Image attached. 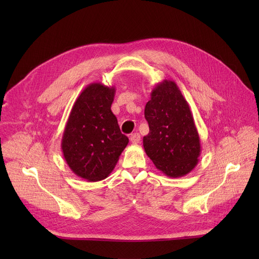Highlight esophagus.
Returning <instances> with one entry per match:
<instances>
[{"mask_svg": "<svg viewBox=\"0 0 259 259\" xmlns=\"http://www.w3.org/2000/svg\"><path fill=\"white\" fill-rule=\"evenodd\" d=\"M129 139H130V142L132 144H139L141 142V135L138 132H135V133H132L130 135Z\"/></svg>", "mask_w": 259, "mask_h": 259, "instance_id": "obj_1", "label": "esophagus"}]
</instances>
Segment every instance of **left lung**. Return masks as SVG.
Instances as JSON below:
<instances>
[{"label":"left lung","instance_id":"8db88e82","mask_svg":"<svg viewBox=\"0 0 259 259\" xmlns=\"http://www.w3.org/2000/svg\"><path fill=\"white\" fill-rule=\"evenodd\" d=\"M149 133L144 137L146 154L169 178H182L198 162L200 141L188 102L175 84L165 79L157 84L146 104Z\"/></svg>","mask_w":259,"mask_h":259}]
</instances>
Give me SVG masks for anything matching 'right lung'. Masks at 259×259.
<instances>
[{
	"label": "right lung",
	"mask_w": 259,
	"mask_h": 259,
	"mask_svg": "<svg viewBox=\"0 0 259 259\" xmlns=\"http://www.w3.org/2000/svg\"><path fill=\"white\" fill-rule=\"evenodd\" d=\"M115 88L88 85L76 99L62 138L64 158L71 171L88 182L105 180L129 143L111 111Z\"/></svg>",
	"instance_id": "right-lung-1"
}]
</instances>
